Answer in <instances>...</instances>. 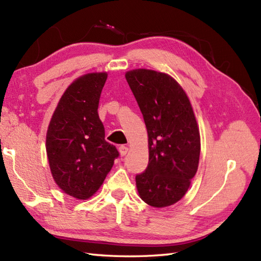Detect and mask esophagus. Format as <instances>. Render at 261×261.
Masks as SVG:
<instances>
[{
  "mask_svg": "<svg viewBox=\"0 0 261 261\" xmlns=\"http://www.w3.org/2000/svg\"><path fill=\"white\" fill-rule=\"evenodd\" d=\"M128 151H129V148L125 145H121L119 148V152H120V154H121V156H124L126 153H128Z\"/></svg>",
  "mask_w": 261,
  "mask_h": 261,
  "instance_id": "obj_1",
  "label": "esophagus"
}]
</instances>
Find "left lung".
<instances>
[{
    "mask_svg": "<svg viewBox=\"0 0 261 261\" xmlns=\"http://www.w3.org/2000/svg\"><path fill=\"white\" fill-rule=\"evenodd\" d=\"M148 131L149 164L136 176L139 196L162 208L177 203L197 172L200 137L190 99L176 80L145 68L125 72Z\"/></svg>",
    "mask_w": 261,
    "mask_h": 261,
    "instance_id": "left-lung-1",
    "label": "left lung"
}]
</instances>
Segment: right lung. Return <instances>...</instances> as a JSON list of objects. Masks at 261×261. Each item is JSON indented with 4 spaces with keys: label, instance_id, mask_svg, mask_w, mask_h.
<instances>
[{
    "label": "right lung",
    "instance_id": "add662e5",
    "mask_svg": "<svg viewBox=\"0 0 261 261\" xmlns=\"http://www.w3.org/2000/svg\"><path fill=\"white\" fill-rule=\"evenodd\" d=\"M108 73L89 72L67 87L46 133L51 176L65 194L88 199L102 185L119 155L105 140L98 106Z\"/></svg>",
    "mask_w": 261,
    "mask_h": 261
}]
</instances>
